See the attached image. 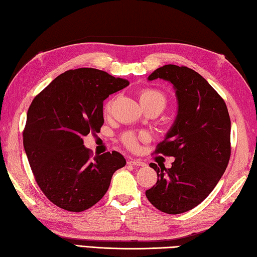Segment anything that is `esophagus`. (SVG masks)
<instances>
[{
    "label": "esophagus",
    "instance_id": "34e87169",
    "mask_svg": "<svg viewBox=\"0 0 257 257\" xmlns=\"http://www.w3.org/2000/svg\"><path fill=\"white\" fill-rule=\"evenodd\" d=\"M128 163L132 164V165H135V167H144V165H146L145 162H143V161L139 160V159H132V160H129Z\"/></svg>",
    "mask_w": 257,
    "mask_h": 257
}]
</instances>
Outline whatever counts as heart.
<instances>
[{"label":"heart","instance_id":"obj_1","mask_svg":"<svg viewBox=\"0 0 257 257\" xmlns=\"http://www.w3.org/2000/svg\"><path fill=\"white\" fill-rule=\"evenodd\" d=\"M113 101H114V98L108 99L106 102L105 106H104L106 112L111 110ZM139 102H141L143 106L150 105V104H158V105L162 106L163 108L165 106V104H167V97H165V95L162 92H160L158 89L145 88L139 92ZM138 138L139 137L137 135H135L134 133H125L122 136V142L125 146L129 147V149H135V147L137 146Z\"/></svg>","mask_w":257,"mask_h":257}]
</instances>
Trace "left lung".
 <instances>
[{
	"mask_svg": "<svg viewBox=\"0 0 257 257\" xmlns=\"http://www.w3.org/2000/svg\"><path fill=\"white\" fill-rule=\"evenodd\" d=\"M173 85L178 114L155 153L173 156L172 167H158V181L146 197L158 210L180 214L202 203L227 169L231 122L223 98L204 78L187 67L165 64L149 76Z\"/></svg>",
	"mask_w": 257,
	"mask_h": 257,
	"instance_id": "8db88e82",
	"label": "left lung"
}]
</instances>
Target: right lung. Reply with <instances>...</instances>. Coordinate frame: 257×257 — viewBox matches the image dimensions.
Instances as JSON below:
<instances>
[{
	"instance_id": "obj_1",
	"label": "right lung",
	"mask_w": 257,
	"mask_h": 257,
	"mask_svg": "<svg viewBox=\"0 0 257 257\" xmlns=\"http://www.w3.org/2000/svg\"><path fill=\"white\" fill-rule=\"evenodd\" d=\"M128 85L105 71L79 68L61 73L33 99L24 147L35 180L56 206L70 212L92 207L125 165L115 151L92 158L82 137L101 130L103 101Z\"/></svg>"
}]
</instances>
